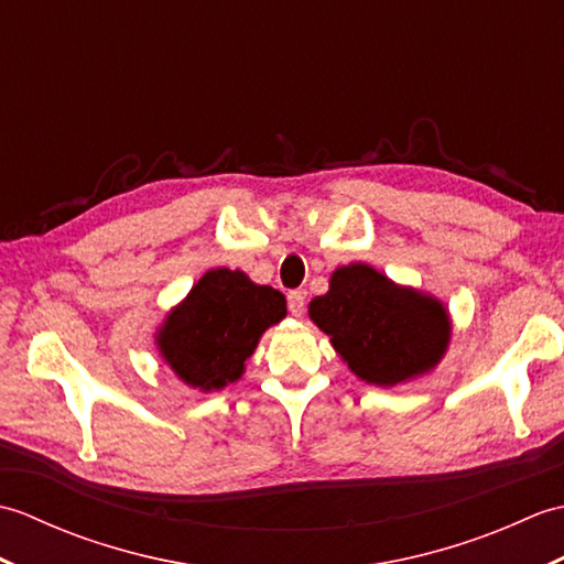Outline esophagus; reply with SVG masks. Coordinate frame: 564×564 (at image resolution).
<instances>
[{
	"label": "esophagus",
	"instance_id": "1",
	"mask_svg": "<svg viewBox=\"0 0 564 564\" xmlns=\"http://www.w3.org/2000/svg\"><path fill=\"white\" fill-rule=\"evenodd\" d=\"M289 310H291L293 317L305 315V293L303 291H291L289 293Z\"/></svg>",
	"mask_w": 564,
	"mask_h": 564
}]
</instances>
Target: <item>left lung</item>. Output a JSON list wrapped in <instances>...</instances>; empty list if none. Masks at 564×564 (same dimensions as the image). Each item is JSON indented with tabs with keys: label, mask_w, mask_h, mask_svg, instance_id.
<instances>
[{
	"label": "left lung",
	"mask_w": 564,
	"mask_h": 564,
	"mask_svg": "<svg viewBox=\"0 0 564 564\" xmlns=\"http://www.w3.org/2000/svg\"><path fill=\"white\" fill-rule=\"evenodd\" d=\"M310 319L354 373L376 386H398L434 368L451 339L438 301L400 289L366 263L334 271L329 291L310 303Z\"/></svg>",
	"instance_id": "1"
}]
</instances>
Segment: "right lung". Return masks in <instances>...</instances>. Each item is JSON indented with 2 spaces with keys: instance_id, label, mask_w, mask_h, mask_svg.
<instances>
[{
  "instance_id": "obj_1",
  "label": "right lung",
  "mask_w": 564,
  "mask_h": 564,
  "mask_svg": "<svg viewBox=\"0 0 564 564\" xmlns=\"http://www.w3.org/2000/svg\"><path fill=\"white\" fill-rule=\"evenodd\" d=\"M285 317V297L242 271L213 269L166 317L160 349L186 386L220 390L242 376L263 329Z\"/></svg>"
}]
</instances>
